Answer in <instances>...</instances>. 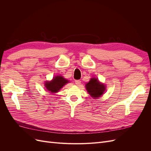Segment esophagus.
Returning a JSON list of instances; mask_svg holds the SVG:
<instances>
[{"instance_id":"obj_1","label":"esophagus","mask_w":151,"mask_h":151,"mask_svg":"<svg viewBox=\"0 0 151 151\" xmlns=\"http://www.w3.org/2000/svg\"><path fill=\"white\" fill-rule=\"evenodd\" d=\"M75 83L77 86H79L81 84V81L80 80H76L75 81Z\"/></svg>"}]
</instances>
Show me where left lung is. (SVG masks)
<instances>
[{
	"label": "left lung",
	"mask_w": 151,
	"mask_h": 151,
	"mask_svg": "<svg viewBox=\"0 0 151 151\" xmlns=\"http://www.w3.org/2000/svg\"><path fill=\"white\" fill-rule=\"evenodd\" d=\"M86 88L91 97L94 99L101 97L106 90L105 85L98 81L97 78H91L86 84Z\"/></svg>",
	"instance_id": "obj_1"
}]
</instances>
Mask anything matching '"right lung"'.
<instances>
[{
	"label": "right lung",
	"mask_w": 151,
	"mask_h": 151,
	"mask_svg": "<svg viewBox=\"0 0 151 151\" xmlns=\"http://www.w3.org/2000/svg\"><path fill=\"white\" fill-rule=\"evenodd\" d=\"M68 83H69V81L65 79L63 76H57L54 77L52 81L45 82V86L49 93L53 94L58 92Z\"/></svg>",
	"instance_id": "1"
}]
</instances>
